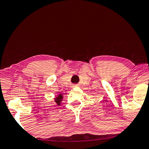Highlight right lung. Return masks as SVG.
Segmentation results:
<instances>
[{
	"instance_id": "right-lung-1",
	"label": "right lung",
	"mask_w": 149,
	"mask_h": 149,
	"mask_svg": "<svg viewBox=\"0 0 149 149\" xmlns=\"http://www.w3.org/2000/svg\"><path fill=\"white\" fill-rule=\"evenodd\" d=\"M63 96L62 93H59V95H57V97L54 98V101L57 105H61V102L63 100Z\"/></svg>"
}]
</instances>
